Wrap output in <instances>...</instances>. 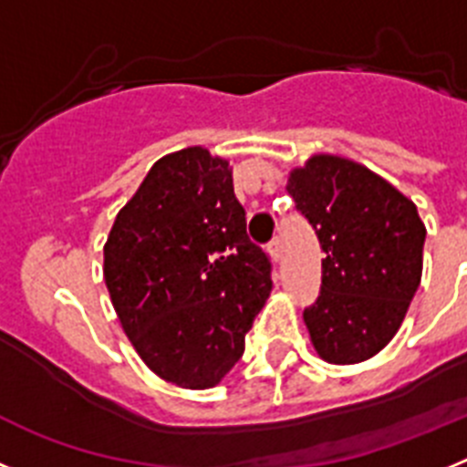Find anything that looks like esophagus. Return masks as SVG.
Returning a JSON list of instances; mask_svg holds the SVG:
<instances>
[{
    "instance_id": "34e87169",
    "label": "esophagus",
    "mask_w": 467,
    "mask_h": 467,
    "mask_svg": "<svg viewBox=\"0 0 467 467\" xmlns=\"http://www.w3.org/2000/svg\"><path fill=\"white\" fill-rule=\"evenodd\" d=\"M266 250H269V257L274 259V262H278L280 254H283V247H280V241H278V238H274V241L269 243V247H266Z\"/></svg>"
}]
</instances>
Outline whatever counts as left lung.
<instances>
[{
	"instance_id": "1",
	"label": "left lung",
	"mask_w": 467,
	"mask_h": 467,
	"mask_svg": "<svg viewBox=\"0 0 467 467\" xmlns=\"http://www.w3.org/2000/svg\"><path fill=\"white\" fill-rule=\"evenodd\" d=\"M287 192L323 247L320 296L304 311L316 353L358 365L390 344L423 274L426 224L411 198L353 159L313 154Z\"/></svg>"
}]
</instances>
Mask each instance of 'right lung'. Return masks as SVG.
<instances>
[{
    "label": "right lung",
    "instance_id": "1",
    "mask_svg": "<svg viewBox=\"0 0 467 467\" xmlns=\"http://www.w3.org/2000/svg\"><path fill=\"white\" fill-rule=\"evenodd\" d=\"M102 253L111 306L140 360L172 386H217L271 292L229 159L187 147L156 161Z\"/></svg>",
    "mask_w": 467,
    "mask_h": 467
}]
</instances>
